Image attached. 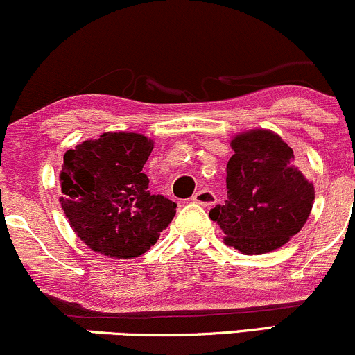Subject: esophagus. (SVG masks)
Here are the masks:
<instances>
[{"instance_id": "esophagus-1", "label": "esophagus", "mask_w": 355, "mask_h": 355, "mask_svg": "<svg viewBox=\"0 0 355 355\" xmlns=\"http://www.w3.org/2000/svg\"><path fill=\"white\" fill-rule=\"evenodd\" d=\"M192 200L197 202V204L205 205V207H209V205L216 204L217 197H216V193H214L210 189H202V190H198V192L193 193Z\"/></svg>"}]
</instances>
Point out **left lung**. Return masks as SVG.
<instances>
[{"label": "left lung", "mask_w": 355, "mask_h": 355, "mask_svg": "<svg viewBox=\"0 0 355 355\" xmlns=\"http://www.w3.org/2000/svg\"><path fill=\"white\" fill-rule=\"evenodd\" d=\"M227 162V200L210 209L225 244L263 254L300 232L313 205V185L295 166L293 150L278 135L254 130L236 136Z\"/></svg>", "instance_id": "8db88e82"}]
</instances>
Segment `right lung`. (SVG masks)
Segmentation results:
<instances>
[{"instance_id":"add662e5","label":"right lung","mask_w":355,"mask_h":355,"mask_svg":"<svg viewBox=\"0 0 355 355\" xmlns=\"http://www.w3.org/2000/svg\"><path fill=\"white\" fill-rule=\"evenodd\" d=\"M153 141L104 133L64 155L60 204L77 236L109 258H138L157 243L177 204L153 196L143 173Z\"/></svg>"}]
</instances>
